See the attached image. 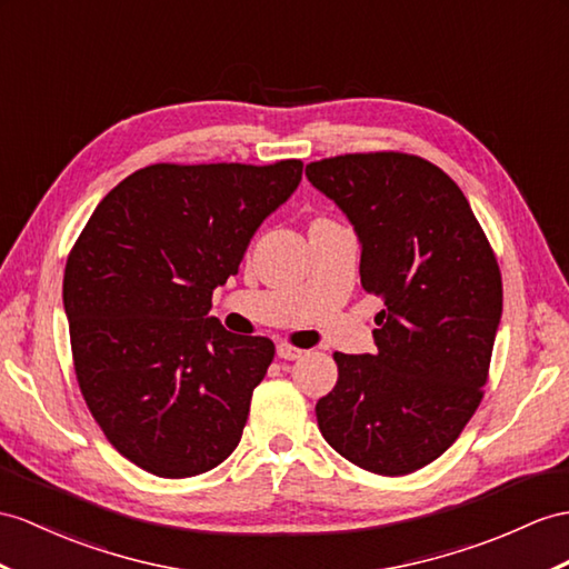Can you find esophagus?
Masks as SVG:
<instances>
[{"instance_id": "1", "label": "esophagus", "mask_w": 569, "mask_h": 569, "mask_svg": "<svg viewBox=\"0 0 569 569\" xmlns=\"http://www.w3.org/2000/svg\"><path fill=\"white\" fill-rule=\"evenodd\" d=\"M301 355H303V350L292 348V345H287V342H280V345H277V357H280V359H287V362H295V359H299Z\"/></svg>"}]
</instances>
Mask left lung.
<instances>
[{"label":"left lung","instance_id":"left-lung-1","mask_svg":"<svg viewBox=\"0 0 569 569\" xmlns=\"http://www.w3.org/2000/svg\"><path fill=\"white\" fill-rule=\"evenodd\" d=\"M307 178L350 219L359 274L383 301L373 355L336 352L316 403L323 439L355 466L406 476L445 453L480 406L502 318V277L461 188L420 157L313 161Z\"/></svg>","mask_w":569,"mask_h":569}]
</instances>
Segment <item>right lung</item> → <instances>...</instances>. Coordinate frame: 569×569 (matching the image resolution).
Listing matches in <instances>:
<instances>
[{
	"mask_svg": "<svg viewBox=\"0 0 569 569\" xmlns=\"http://www.w3.org/2000/svg\"><path fill=\"white\" fill-rule=\"evenodd\" d=\"M303 163H154L96 207L67 258L62 301L93 420L124 459L190 478L239 447L274 345L210 316L253 233Z\"/></svg>",
	"mask_w": 569,
	"mask_h": 569,
	"instance_id": "obj_1",
	"label": "right lung"
}]
</instances>
